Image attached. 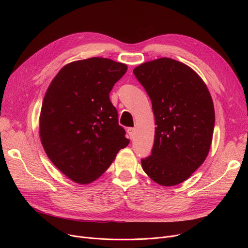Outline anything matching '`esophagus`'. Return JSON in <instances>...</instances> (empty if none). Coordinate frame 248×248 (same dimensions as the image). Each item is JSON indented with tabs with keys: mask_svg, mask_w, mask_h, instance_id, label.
Wrapping results in <instances>:
<instances>
[{
	"mask_svg": "<svg viewBox=\"0 0 248 248\" xmlns=\"http://www.w3.org/2000/svg\"><path fill=\"white\" fill-rule=\"evenodd\" d=\"M136 133V128L135 127H128L127 128V135L129 137V139H133Z\"/></svg>",
	"mask_w": 248,
	"mask_h": 248,
	"instance_id": "1",
	"label": "esophagus"
}]
</instances>
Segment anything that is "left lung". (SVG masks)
I'll use <instances>...</instances> for the list:
<instances>
[{
  "instance_id": "8db88e82",
  "label": "left lung",
  "mask_w": 248,
  "mask_h": 248,
  "mask_svg": "<svg viewBox=\"0 0 248 248\" xmlns=\"http://www.w3.org/2000/svg\"><path fill=\"white\" fill-rule=\"evenodd\" d=\"M152 101L155 142L152 154L141 159L145 173L162 186L187 180L209 153L215 111L201 77L184 63L159 58L134 69Z\"/></svg>"
}]
</instances>
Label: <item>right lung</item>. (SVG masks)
<instances>
[{
  "label": "right lung",
  "instance_id": "1",
  "mask_svg": "<svg viewBox=\"0 0 248 248\" xmlns=\"http://www.w3.org/2000/svg\"><path fill=\"white\" fill-rule=\"evenodd\" d=\"M126 70L125 64L108 58L74 61L46 91L39 124L42 146L50 161L75 183L96 180L128 145L109 99Z\"/></svg>",
  "mask_w": 248,
  "mask_h": 248
}]
</instances>
